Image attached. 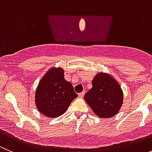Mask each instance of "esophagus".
Listing matches in <instances>:
<instances>
[{
	"label": "esophagus",
	"mask_w": 152,
	"mask_h": 152,
	"mask_svg": "<svg viewBox=\"0 0 152 152\" xmlns=\"http://www.w3.org/2000/svg\"><path fill=\"white\" fill-rule=\"evenodd\" d=\"M85 91L82 92V93H79V97H80V98H83V97H84V96H85Z\"/></svg>",
	"instance_id": "esophagus-1"
}]
</instances>
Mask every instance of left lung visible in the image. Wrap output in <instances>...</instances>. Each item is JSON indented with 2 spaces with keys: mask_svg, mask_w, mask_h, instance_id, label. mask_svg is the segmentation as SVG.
<instances>
[{
  "mask_svg": "<svg viewBox=\"0 0 152 152\" xmlns=\"http://www.w3.org/2000/svg\"><path fill=\"white\" fill-rule=\"evenodd\" d=\"M93 87L87 92L85 100L99 117H113L118 113L123 104V91L118 82L107 73L96 75Z\"/></svg>",
  "mask_w": 152,
  "mask_h": 152,
  "instance_id": "obj_1",
  "label": "left lung"
}]
</instances>
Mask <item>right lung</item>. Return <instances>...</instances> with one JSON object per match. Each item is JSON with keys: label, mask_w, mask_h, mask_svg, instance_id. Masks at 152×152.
<instances>
[{"label": "right lung", "mask_w": 152, "mask_h": 152, "mask_svg": "<svg viewBox=\"0 0 152 152\" xmlns=\"http://www.w3.org/2000/svg\"><path fill=\"white\" fill-rule=\"evenodd\" d=\"M78 96L73 86L64 78L60 67L51 68L38 85L35 103L39 113L49 118L60 116Z\"/></svg>", "instance_id": "1"}]
</instances>
